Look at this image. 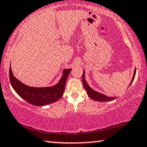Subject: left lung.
Instances as JSON below:
<instances>
[{
    "instance_id": "obj_1",
    "label": "left lung",
    "mask_w": 147,
    "mask_h": 147,
    "mask_svg": "<svg viewBox=\"0 0 147 147\" xmlns=\"http://www.w3.org/2000/svg\"><path fill=\"white\" fill-rule=\"evenodd\" d=\"M136 69L135 70H134V75L132 77V79H131V81L130 84V86L131 83L133 82L134 78H135V76H136ZM82 82H83V85L84 88H85L86 91L87 92V94H88V95L91 98L93 99V100H95V101H98V102H108V101H111V100H115V98H117V97H113V96H106L105 94H103L100 93H99L98 91H96L93 90V89L91 88L89 86L87 83V82L86 81V79H85V71L84 70V73L82 74ZM128 86V87H129Z\"/></svg>"
}]
</instances>
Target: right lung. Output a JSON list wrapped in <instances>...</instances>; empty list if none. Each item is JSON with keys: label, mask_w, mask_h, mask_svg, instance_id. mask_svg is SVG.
Masks as SVG:
<instances>
[{"label": "right lung", "mask_w": 147, "mask_h": 147, "mask_svg": "<svg viewBox=\"0 0 147 147\" xmlns=\"http://www.w3.org/2000/svg\"><path fill=\"white\" fill-rule=\"evenodd\" d=\"M72 69H64L59 82L51 87L34 88L26 86L13 76L9 67V80L12 88L27 102L36 106H43L58 100L63 94L65 82Z\"/></svg>", "instance_id": "1"}]
</instances>
